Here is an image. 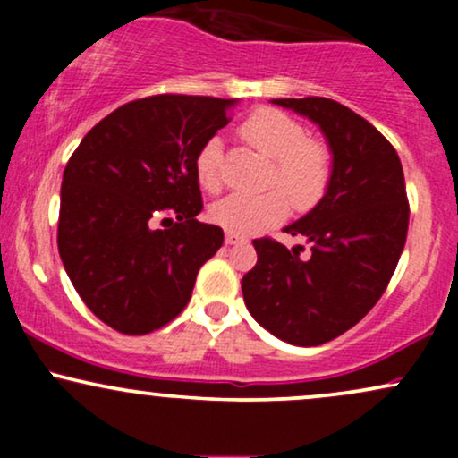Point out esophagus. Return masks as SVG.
<instances>
[{
	"label": "esophagus",
	"instance_id": "obj_1",
	"mask_svg": "<svg viewBox=\"0 0 458 458\" xmlns=\"http://www.w3.org/2000/svg\"><path fill=\"white\" fill-rule=\"evenodd\" d=\"M243 236H239V234H233V233H228L225 234V245H239V243H243Z\"/></svg>",
	"mask_w": 458,
	"mask_h": 458
}]
</instances>
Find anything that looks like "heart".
I'll list each match as a JSON object with an SVG mask.
<instances>
[{
	"label": "heart",
	"mask_w": 458,
	"mask_h": 458,
	"mask_svg": "<svg viewBox=\"0 0 458 458\" xmlns=\"http://www.w3.org/2000/svg\"><path fill=\"white\" fill-rule=\"evenodd\" d=\"M241 135L254 148L276 159L269 185L277 187L262 196H228L211 207V219L233 234H254L280 224L288 213V199L299 208L314 207L327 191L331 157L325 144L308 140V131L295 118L277 109H256L241 124ZM222 141L211 138L196 157L198 182L207 191L222 187ZM284 191L287 192L283 193Z\"/></svg>",
	"instance_id": "1"
}]
</instances>
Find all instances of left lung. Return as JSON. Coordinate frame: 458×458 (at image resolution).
Here are the masks:
<instances>
[{"mask_svg": "<svg viewBox=\"0 0 458 458\" xmlns=\"http://www.w3.org/2000/svg\"><path fill=\"white\" fill-rule=\"evenodd\" d=\"M318 124L331 150L325 196L284 233L303 236L288 250L256 239L259 262L241 280L245 306L288 344L317 346L360 323L379 301L403 254L409 202L394 146L368 120L323 97L273 98Z\"/></svg>", "mask_w": 458, "mask_h": 458, "instance_id": "8db88e82", "label": "left lung"}]
</instances>
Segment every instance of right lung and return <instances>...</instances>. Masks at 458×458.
Wrapping results in <instances>:
<instances>
[{"instance_id": "add662e5", "label": "right lung", "mask_w": 458, "mask_h": 458, "mask_svg": "<svg viewBox=\"0 0 458 458\" xmlns=\"http://www.w3.org/2000/svg\"><path fill=\"white\" fill-rule=\"evenodd\" d=\"M234 103L138 98L105 115L66 163L60 259L83 303L120 334H150L176 318L199 267L224 243L219 225L196 219V157Z\"/></svg>"}]
</instances>
